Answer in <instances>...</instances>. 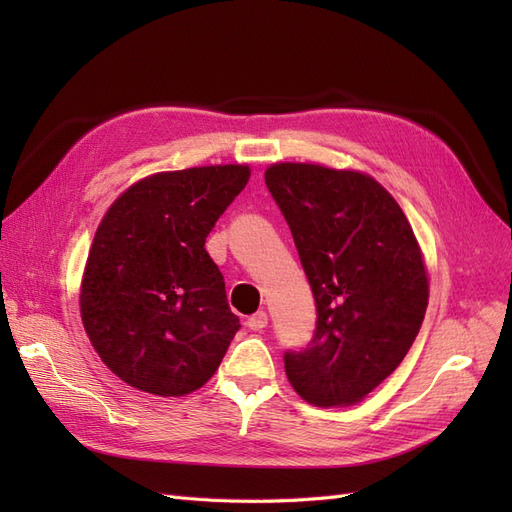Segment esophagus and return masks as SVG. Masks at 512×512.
<instances>
[{"label":"esophagus","instance_id":"1","mask_svg":"<svg viewBox=\"0 0 512 512\" xmlns=\"http://www.w3.org/2000/svg\"><path fill=\"white\" fill-rule=\"evenodd\" d=\"M267 322H269V316L265 312H256L247 318V327H250L252 331H262L267 327Z\"/></svg>","mask_w":512,"mask_h":512}]
</instances>
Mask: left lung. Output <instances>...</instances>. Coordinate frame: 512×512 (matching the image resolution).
Segmentation results:
<instances>
[{
	"mask_svg": "<svg viewBox=\"0 0 512 512\" xmlns=\"http://www.w3.org/2000/svg\"><path fill=\"white\" fill-rule=\"evenodd\" d=\"M265 181L316 299V335L286 352L288 382L318 408L354 406L404 361L429 301L425 258L397 200L361 170L275 162Z\"/></svg>",
	"mask_w": 512,
	"mask_h": 512,
	"instance_id": "left-lung-1",
	"label": "left lung"
}]
</instances>
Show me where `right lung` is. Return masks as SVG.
<instances>
[{"mask_svg":"<svg viewBox=\"0 0 512 512\" xmlns=\"http://www.w3.org/2000/svg\"><path fill=\"white\" fill-rule=\"evenodd\" d=\"M247 164L166 170L115 198L91 241L81 320L102 363L160 397L198 391L239 331L205 239L245 188Z\"/></svg>","mask_w":512,"mask_h":512,"instance_id":"obj_1","label":"right lung"}]
</instances>
